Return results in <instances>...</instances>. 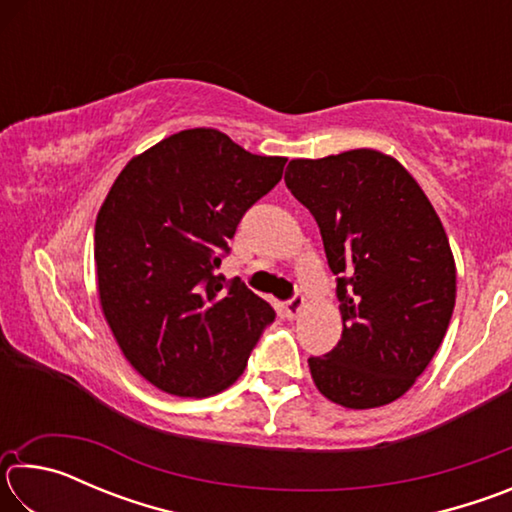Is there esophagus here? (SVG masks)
<instances>
[{
	"mask_svg": "<svg viewBox=\"0 0 512 512\" xmlns=\"http://www.w3.org/2000/svg\"><path fill=\"white\" fill-rule=\"evenodd\" d=\"M305 307H307L305 296H300V293H296V296H293V298L287 302V307H284V311H287L289 318H298V316L302 314V311H305Z\"/></svg>",
	"mask_w": 512,
	"mask_h": 512,
	"instance_id": "obj_1",
	"label": "esophagus"
}]
</instances>
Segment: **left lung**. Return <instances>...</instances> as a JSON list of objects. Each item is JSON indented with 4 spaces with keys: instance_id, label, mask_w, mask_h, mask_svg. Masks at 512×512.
I'll list each match as a JSON object with an SVG mask.
<instances>
[{
    "instance_id": "8db88e82",
    "label": "left lung",
    "mask_w": 512,
    "mask_h": 512,
    "mask_svg": "<svg viewBox=\"0 0 512 512\" xmlns=\"http://www.w3.org/2000/svg\"><path fill=\"white\" fill-rule=\"evenodd\" d=\"M284 183L314 214L339 275L343 334L309 357L329 402L363 411L415 384L443 343L456 302L447 232L402 162L375 149L291 160Z\"/></svg>"
}]
</instances>
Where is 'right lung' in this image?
I'll return each mask as SVG.
<instances>
[{
    "label": "right lung",
    "mask_w": 512,
    "mask_h": 512,
    "mask_svg": "<svg viewBox=\"0 0 512 512\" xmlns=\"http://www.w3.org/2000/svg\"><path fill=\"white\" fill-rule=\"evenodd\" d=\"M284 164L214 128H189L135 155L112 183L94 225L99 305L121 354L160 391H225L275 318L214 268Z\"/></svg>",
    "instance_id": "1"
}]
</instances>
